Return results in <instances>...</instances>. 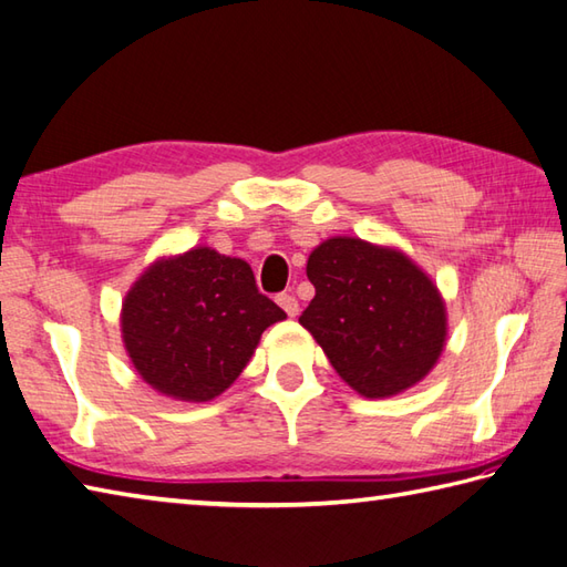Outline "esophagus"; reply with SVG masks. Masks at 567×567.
Here are the masks:
<instances>
[{
  "instance_id": "esophagus-1",
  "label": "esophagus",
  "mask_w": 567,
  "mask_h": 567,
  "mask_svg": "<svg viewBox=\"0 0 567 567\" xmlns=\"http://www.w3.org/2000/svg\"><path fill=\"white\" fill-rule=\"evenodd\" d=\"M279 306L286 310V316L288 318H296L298 316V300H296V296H291V293H281L279 298Z\"/></svg>"
}]
</instances>
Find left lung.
<instances>
[{"mask_svg": "<svg viewBox=\"0 0 567 567\" xmlns=\"http://www.w3.org/2000/svg\"><path fill=\"white\" fill-rule=\"evenodd\" d=\"M306 271L316 296L298 322L354 391L394 396L431 372L445 344V303L409 257L332 237Z\"/></svg>", "mask_w": 567, "mask_h": 567, "instance_id": "obj_1", "label": "left lung"}]
</instances>
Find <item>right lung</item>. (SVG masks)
Instances as JSON below:
<instances>
[{"label":"right lung","instance_id":"1","mask_svg":"<svg viewBox=\"0 0 567 567\" xmlns=\"http://www.w3.org/2000/svg\"><path fill=\"white\" fill-rule=\"evenodd\" d=\"M284 318L247 261L198 247L142 274L124 298L122 338L146 384L181 401H210Z\"/></svg>","mask_w":567,"mask_h":567}]
</instances>
